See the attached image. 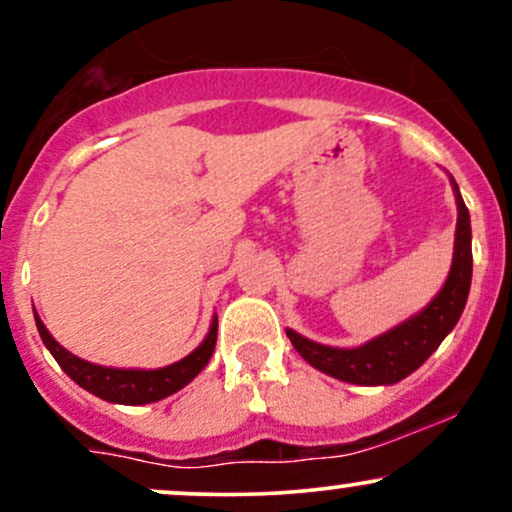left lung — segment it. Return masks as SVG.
I'll return each instance as SVG.
<instances>
[{"label": "left lung", "mask_w": 512, "mask_h": 512, "mask_svg": "<svg viewBox=\"0 0 512 512\" xmlns=\"http://www.w3.org/2000/svg\"><path fill=\"white\" fill-rule=\"evenodd\" d=\"M452 180V178H450ZM457 199V231L452 267L445 286L419 315L409 317L395 330L370 339L356 349H337L310 342L298 332L286 330L291 344L310 366L354 385H395L414 373L460 320L472 284V226L460 187L452 180Z\"/></svg>", "instance_id": "obj_1"}]
</instances>
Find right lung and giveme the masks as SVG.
<instances>
[{"label": "right lung", "instance_id": "1", "mask_svg": "<svg viewBox=\"0 0 512 512\" xmlns=\"http://www.w3.org/2000/svg\"><path fill=\"white\" fill-rule=\"evenodd\" d=\"M35 325H38L43 344L48 346L50 354L55 356V361L60 363L64 373H67L76 385H81L84 390L91 392V395L105 399V402L149 404L173 395V392H178L180 387H185L190 380H195L197 375L202 373V368L207 366L211 354H214L216 327H219V320L214 317V322H211L209 327V334L190 356H185L178 363H170L166 368H156V370L96 366V363H88L84 358L69 354L64 346L57 344L55 337L48 332V327L43 325V320H40L38 315H35Z\"/></svg>", "mask_w": 512, "mask_h": 512}]
</instances>
